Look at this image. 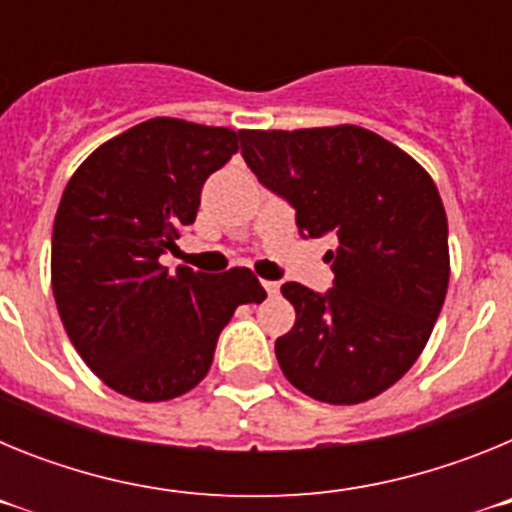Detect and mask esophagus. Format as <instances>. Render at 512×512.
Returning a JSON list of instances; mask_svg holds the SVG:
<instances>
[{
    "label": "esophagus",
    "instance_id": "obj_1",
    "mask_svg": "<svg viewBox=\"0 0 512 512\" xmlns=\"http://www.w3.org/2000/svg\"><path fill=\"white\" fill-rule=\"evenodd\" d=\"M261 284H264L266 295H269V297H274L279 292V284L277 282H261Z\"/></svg>",
    "mask_w": 512,
    "mask_h": 512
}]
</instances>
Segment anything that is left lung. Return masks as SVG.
<instances>
[{"instance_id": "1", "label": "left lung", "mask_w": 512, "mask_h": 512, "mask_svg": "<svg viewBox=\"0 0 512 512\" xmlns=\"http://www.w3.org/2000/svg\"><path fill=\"white\" fill-rule=\"evenodd\" d=\"M266 189L295 207L302 238L336 235L328 292L282 284L297 320L274 351L312 400L356 405L408 372L449 287V223L418 161L359 125L241 130Z\"/></svg>"}]
</instances>
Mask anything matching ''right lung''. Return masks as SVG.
Returning a JSON list of instances; mask_svg holds the SVG:
<instances>
[{
	"mask_svg": "<svg viewBox=\"0 0 512 512\" xmlns=\"http://www.w3.org/2000/svg\"><path fill=\"white\" fill-rule=\"evenodd\" d=\"M238 138L228 128L153 117L99 146L63 189L53 297L81 359L120 395L161 402L197 387L235 307L266 297L241 266L217 277L161 266Z\"/></svg>",
	"mask_w": 512,
	"mask_h": 512,
	"instance_id": "obj_1",
	"label": "right lung"
}]
</instances>
